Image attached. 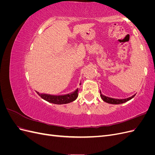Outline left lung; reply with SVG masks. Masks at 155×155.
<instances>
[{
    "instance_id": "obj_1",
    "label": "left lung",
    "mask_w": 155,
    "mask_h": 155,
    "mask_svg": "<svg viewBox=\"0 0 155 155\" xmlns=\"http://www.w3.org/2000/svg\"><path fill=\"white\" fill-rule=\"evenodd\" d=\"M135 95L133 96L132 97L127 98V99H124V100H117V99H113V98H110L109 97H106L105 96H104L100 92V96L101 97V99L105 101L106 103H108V104H114V105H118V104H124V103L127 101L130 100L132 99L133 97H134Z\"/></svg>"
}]
</instances>
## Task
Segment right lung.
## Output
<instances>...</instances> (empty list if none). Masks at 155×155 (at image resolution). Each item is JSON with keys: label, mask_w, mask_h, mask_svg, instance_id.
I'll use <instances>...</instances> for the list:
<instances>
[{"label": "right lung", "mask_w": 155, "mask_h": 155, "mask_svg": "<svg viewBox=\"0 0 155 155\" xmlns=\"http://www.w3.org/2000/svg\"><path fill=\"white\" fill-rule=\"evenodd\" d=\"M36 92L41 97L46 101L58 105L69 104V103L76 100L78 96V88L76 91L71 94L63 96H52L50 94H40L37 92Z\"/></svg>", "instance_id": "obj_1"}]
</instances>
